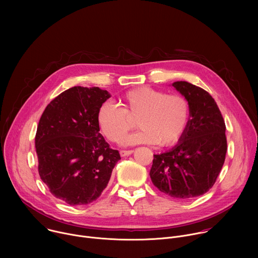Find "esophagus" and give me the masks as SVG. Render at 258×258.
Here are the masks:
<instances>
[{"label":"esophagus","instance_id":"esophagus-1","mask_svg":"<svg viewBox=\"0 0 258 258\" xmlns=\"http://www.w3.org/2000/svg\"><path fill=\"white\" fill-rule=\"evenodd\" d=\"M134 150H120V156L122 157H125V156H130L131 154H133Z\"/></svg>","mask_w":258,"mask_h":258}]
</instances>
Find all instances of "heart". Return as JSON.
<instances>
[{"label":"heart","mask_w":258,"mask_h":258,"mask_svg":"<svg viewBox=\"0 0 258 258\" xmlns=\"http://www.w3.org/2000/svg\"><path fill=\"white\" fill-rule=\"evenodd\" d=\"M120 108L103 103L97 121L103 135L110 142L120 141L136 126L141 130L122 140L123 145L157 144L168 147L176 144L186 133L191 108L187 98L179 94H167L150 87L126 92L119 100Z\"/></svg>","instance_id":"1"}]
</instances>
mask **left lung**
<instances>
[{"mask_svg": "<svg viewBox=\"0 0 258 258\" xmlns=\"http://www.w3.org/2000/svg\"><path fill=\"white\" fill-rule=\"evenodd\" d=\"M172 86L190 103V121L174 148L154 155L150 177L159 191L188 199L205 194L216 181L228 149L226 124L208 92L188 82Z\"/></svg>", "mask_w": 258, "mask_h": 258, "instance_id": "1", "label": "left lung"}]
</instances>
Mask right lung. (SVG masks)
Returning <instances> with one entry per match:
<instances>
[{
    "mask_svg": "<svg viewBox=\"0 0 258 258\" xmlns=\"http://www.w3.org/2000/svg\"><path fill=\"white\" fill-rule=\"evenodd\" d=\"M109 98L98 87L70 88L48 104L39 121L34 143L40 176L69 205L98 199L120 159L99 133L97 114Z\"/></svg>",
    "mask_w": 258,
    "mask_h": 258,
    "instance_id": "right-lung-1",
    "label": "right lung"
}]
</instances>
